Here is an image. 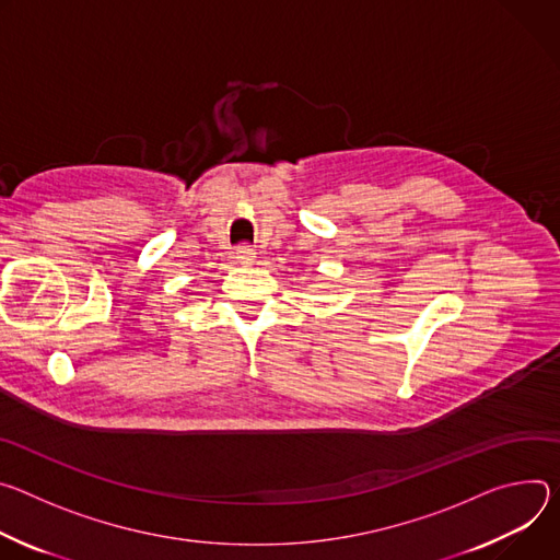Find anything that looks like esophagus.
Returning <instances> with one entry per match:
<instances>
[{"mask_svg":"<svg viewBox=\"0 0 560 560\" xmlns=\"http://www.w3.org/2000/svg\"><path fill=\"white\" fill-rule=\"evenodd\" d=\"M235 254H237V260H240L242 265H252V262L256 260V252H254V248L248 246V244H240Z\"/></svg>","mask_w":560,"mask_h":560,"instance_id":"obj_1","label":"esophagus"}]
</instances>
